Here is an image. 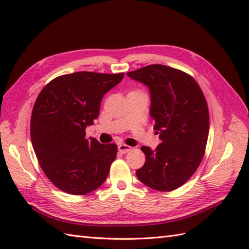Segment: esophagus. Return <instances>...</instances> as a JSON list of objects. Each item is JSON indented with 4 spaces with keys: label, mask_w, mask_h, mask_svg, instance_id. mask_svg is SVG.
I'll return each instance as SVG.
<instances>
[{
    "label": "esophagus",
    "mask_w": 249,
    "mask_h": 249,
    "mask_svg": "<svg viewBox=\"0 0 249 249\" xmlns=\"http://www.w3.org/2000/svg\"><path fill=\"white\" fill-rule=\"evenodd\" d=\"M118 150H119L120 153H122V154H125V153H127V152H129L131 150V147L129 145H127V144H122L121 143L118 146Z\"/></svg>",
    "instance_id": "esophagus-1"
}]
</instances>
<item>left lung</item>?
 <instances>
[{
    "label": "left lung",
    "instance_id": "1",
    "mask_svg": "<svg viewBox=\"0 0 249 249\" xmlns=\"http://www.w3.org/2000/svg\"><path fill=\"white\" fill-rule=\"evenodd\" d=\"M149 87L150 114L161 143L154 151L142 146L143 167L136 171L146 186L171 192L186 183L197 170L208 142V104L199 84L188 73L153 64L127 72Z\"/></svg>",
    "mask_w": 249,
    "mask_h": 249
}]
</instances>
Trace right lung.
Segmentation results:
<instances>
[{
	"mask_svg": "<svg viewBox=\"0 0 249 249\" xmlns=\"http://www.w3.org/2000/svg\"><path fill=\"white\" fill-rule=\"evenodd\" d=\"M121 73L78 71L56 77L41 89L31 116V140L39 165L57 188L87 195L107 178L118 152L115 143L86 138L98 118L104 95Z\"/></svg>",
	"mask_w": 249,
	"mask_h": 249,
	"instance_id": "obj_1",
	"label": "right lung"
}]
</instances>
